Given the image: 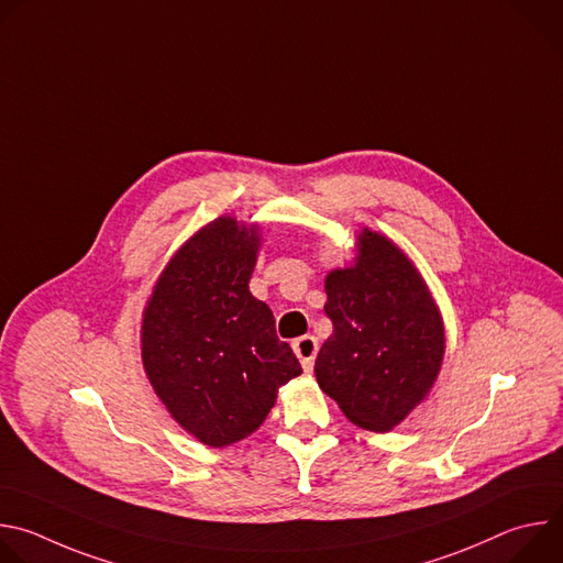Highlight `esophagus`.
<instances>
[{
  "label": "esophagus",
  "instance_id": "34e87169",
  "mask_svg": "<svg viewBox=\"0 0 563 563\" xmlns=\"http://www.w3.org/2000/svg\"><path fill=\"white\" fill-rule=\"evenodd\" d=\"M294 352L302 365L305 372H311L313 367V358H316V352H318V341L313 336H300L294 341Z\"/></svg>",
  "mask_w": 563,
  "mask_h": 563
}]
</instances>
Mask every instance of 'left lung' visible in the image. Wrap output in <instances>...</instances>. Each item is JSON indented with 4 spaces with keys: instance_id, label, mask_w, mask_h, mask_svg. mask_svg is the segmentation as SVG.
<instances>
[{
    "instance_id": "obj_1",
    "label": "left lung",
    "mask_w": 563,
    "mask_h": 563,
    "mask_svg": "<svg viewBox=\"0 0 563 563\" xmlns=\"http://www.w3.org/2000/svg\"><path fill=\"white\" fill-rule=\"evenodd\" d=\"M354 258L325 276L334 332L313 365L318 387L358 428L389 432L428 398L445 356L441 309L385 233H354Z\"/></svg>"
}]
</instances>
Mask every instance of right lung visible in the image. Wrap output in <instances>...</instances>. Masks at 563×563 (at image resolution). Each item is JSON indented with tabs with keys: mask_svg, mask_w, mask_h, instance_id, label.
I'll return each mask as SVG.
<instances>
[{
	"mask_svg": "<svg viewBox=\"0 0 563 563\" xmlns=\"http://www.w3.org/2000/svg\"><path fill=\"white\" fill-rule=\"evenodd\" d=\"M261 247L258 222L218 216L176 250L142 311L144 374L172 419L209 448L254 434L278 389L302 374L250 291Z\"/></svg>",
	"mask_w": 563,
	"mask_h": 563,
	"instance_id": "add662e5",
	"label": "right lung"
}]
</instances>
